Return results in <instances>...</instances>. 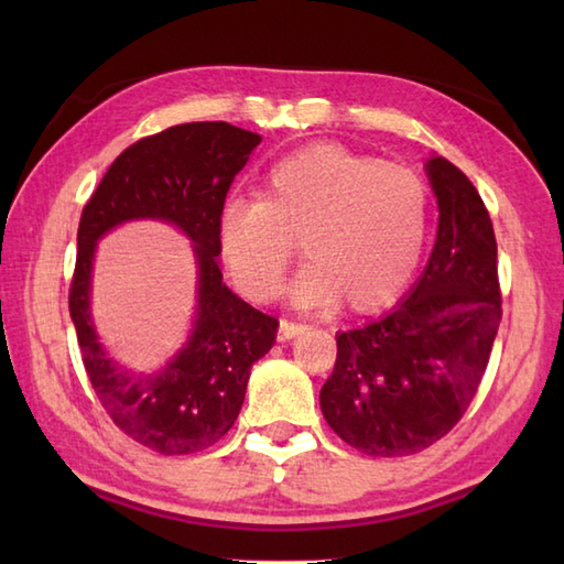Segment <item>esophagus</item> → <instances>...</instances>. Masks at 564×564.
Listing matches in <instances>:
<instances>
[{
  "mask_svg": "<svg viewBox=\"0 0 564 564\" xmlns=\"http://www.w3.org/2000/svg\"><path fill=\"white\" fill-rule=\"evenodd\" d=\"M305 332V325H301V322H291V319H281L279 325V339L281 341H289L293 337H297V334Z\"/></svg>",
  "mask_w": 564,
  "mask_h": 564,
  "instance_id": "1",
  "label": "esophagus"
}]
</instances>
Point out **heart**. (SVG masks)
<instances>
[{
  "mask_svg": "<svg viewBox=\"0 0 564 564\" xmlns=\"http://www.w3.org/2000/svg\"><path fill=\"white\" fill-rule=\"evenodd\" d=\"M429 188L416 172L322 142L275 162L257 200L232 198L218 215V247L237 289L267 301L295 254L301 305L339 303L373 313L398 297L422 259Z\"/></svg>",
  "mask_w": 564,
  "mask_h": 564,
  "instance_id": "b5f03b06",
  "label": "heart"
}]
</instances>
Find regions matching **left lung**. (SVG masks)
Here are the masks:
<instances>
[{
  "mask_svg": "<svg viewBox=\"0 0 564 564\" xmlns=\"http://www.w3.org/2000/svg\"><path fill=\"white\" fill-rule=\"evenodd\" d=\"M438 232L422 279L398 307L337 337L319 406L341 441L373 458L434 446L480 388L501 322L497 239L470 178L426 162Z\"/></svg>",
  "mask_w": 564,
  "mask_h": 564,
  "instance_id": "8db88e82",
  "label": "left lung"
}]
</instances>
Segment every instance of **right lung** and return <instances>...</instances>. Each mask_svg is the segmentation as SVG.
<instances>
[{
    "label": "right lung",
    "instance_id": "add662e5",
    "mask_svg": "<svg viewBox=\"0 0 564 564\" xmlns=\"http://www.w3.org/2000/svg\"><path fill=\"white\" fill-rule=\"evenodd\" d=\"M259 142L257 133L225 121L172 126L118 154L82 210L69 283L82 364L111 422L154 453L188 455L218 443L242 410L251 366L275 341L279 319L227 289L218 263V215ZM138 217L176 224L195 242L199 263L195 332L152 377L111 362L88 313L96 242L116 224Z\"/></svg>",
    "mask_w": 564,
    "mask_h": 564
}]
</instances>
